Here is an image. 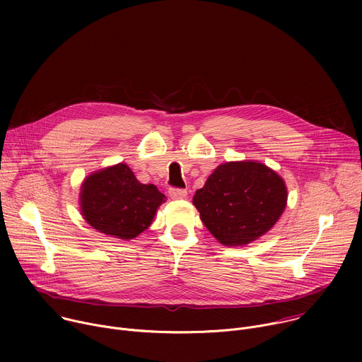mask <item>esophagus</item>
<instances>
[{
	"label": "esophagus",
	"mask_w": 362,
	"mask_h": 362,
	"mask_svg": "<svg viewBox=\"0 0 362 362\" xmlns=\"http://www.w3.org/2000/svg\"><path fill=\"white\" fill-rule=\"evenodd\" d=\"M169 196L172 199H185L187 196V192L185 189H176V187H170L169 189Z\"/></svg>",
	"instance_id": "obj_1"
}]
</instances>
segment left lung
I'll list each match as a JSON object with an SVG mask.
<instances>
[{"label":"left lung","instance_id":"left-lung-1","mask_svg":"<svg viewBox=\"0 0 362 362\" xmlns=\"http://www.w3.org/2000/svg\"><path fill=\"white\" fill-rule=\"evenodd\" d=\"M284 179L264 163L219 165L196 190L193 204L208 230L225 246H243L265 235L285 211Z\"/></svg>","mask_w":362,"mask_h":362}]
</instances>
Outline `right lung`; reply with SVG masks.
I'll return each instance as SVG.
<instances>
[{
	"instance_id": "right-lung-1",
	"label": "right lung",
	"mask_w": 362,
	"mask_h": 362,
	"mask_svg": "<svg viewBox=\"0 0 362 362\" xmlns=\"http://www.w3.org/2000/svg\"><path fill=\"white\" fill-rule=\"evenodd\" d=\"M166 196L140 183L126 163L97 170L81 185L80 208L86 222L112 238L129 240L146 230Z\"/></svg>"
}]
</instances>
